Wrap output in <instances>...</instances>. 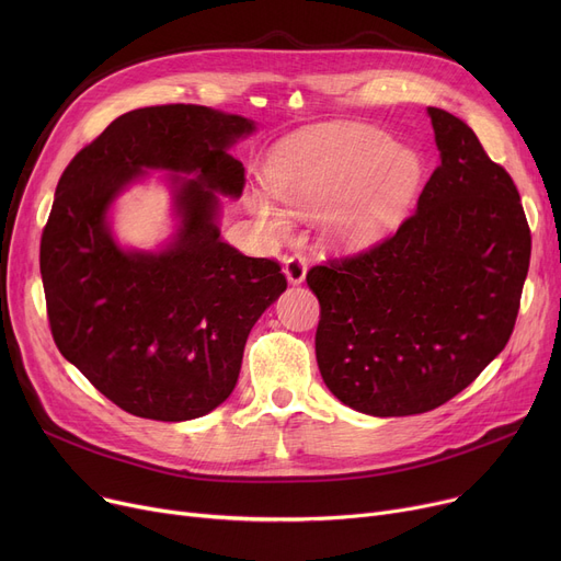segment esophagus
Returning <instances> with one entry per match:
<instances>
[{
  "mask_svg": "<svg viewBox=\"0 0 561 561\" xmlns=\"http://www.w3.org/2000/svg\"><path fill=\"white\" fill-rule=\"evenodd\" d=\"M284 275L288 277L290 284H302L305 277H307V256L300 254V252L286 256V261H284Z\"/></svg>",
  "mask_w": 561,
  "mask_h": 561,
  "instance_id": "1",
  "label": "esophagus"
}]
</instances>
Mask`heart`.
Returning a JSON list of instances; mask_svg holds the SVG:
<instances>
[{
  "label": "heart",
  "mask_w": 561,
  "mask_h": 561,
  "mask_svg": "<svg viewBox=\"0 0 561 561\" xmlns=\"http://www.w3.org/2000/svg\"><path fill=\"white\" fill-rule=\"evenodd\" d=\"M423 180L416 152L396 147L387 134L355 125L307 127L282 140L265 165V184L290 214L325 209V231L345 248H364L407 216ZM254 214L275 231L288 216L261 195H250Z\"/></svg>",
  "instance_id": "obj_1"
}]
</instances>
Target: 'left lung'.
Wrapping results in <instances>:
<instances>
[{"instance_id":"obj_1","label":"left lung","mask_w":561,"mask_h":561,"mask_svg":"<svg viewBox=\"0 0 561 561\" xmlns=\"http://www.w3.org/2000/svg\"><path fill=\"white\" fill-rule=\"evenodd\" d=\"M427 111L440 163L416 211L307 273L320 375L370 416L425 414L476 381L514 332L533 252L510 172L461 117Z\"/></svg>"}]
</instances>
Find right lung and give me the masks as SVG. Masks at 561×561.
Returning <instances> with one entry per match:
<instances>
[{"instance_id":"1","label":"right lung","mask_w":561,"mask_h":561,"mask_svg":"<svg viewBox=\"0 0 561 561\" xmlns=\"http://www.w3.org/2000/svg\"><path fill=\"white\" fill-rule=\"evenodd\" d=\"M254 123L193 104L129 111L64 170L41 239L56 347L127 414L191 421L229 398L259 316L286 288L275 259L220 241L216 193L239 197L245 168L227 145ZM198 176L181 184L183 229L161 255L117 249L103 218L139 168Z\"/></svg>"}]
</instances>
